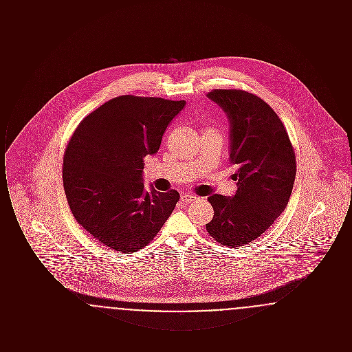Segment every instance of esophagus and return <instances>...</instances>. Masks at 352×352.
<instances>
[{
  "label": "esophagus",
  "instance_id": "obj_1",
  "mask_svg": "<svg viewBox=\"0 0 352 352\" xmlns=\"http://www.w3.org/2000/svg\"><path fill=\"white\" fill-rule=\"evenodd\" d=\"M198 199L199 198L197 195H191V194H184L181 197V201H184V203H192V201H198Z\"/></svg>",
  "mask_w": 352,
  "mask_h": 352
}]
</instances>
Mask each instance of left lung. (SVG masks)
<instances>
[{
	"mask_svg": "<svg viewBox=\"0 0 352 352\" xmlns=\"http://www.w3.org/2000/svg\"><path fill=\"white\" fill-rule=\"evenodd\" d=\"M207 98L230 121L237 190L232 197H208L214 218L206 230L234 248L264 234L283 214L296 179V154L283 121L263 99L241 89H214Z\"/></svg>",
	"mask_w": 352,
	"mask_h": 352,
	"instance_id": "1",
	"label": "left lung"
}]
</instances>
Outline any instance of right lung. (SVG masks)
Segmentation results:
<instances>
[{
  "label": "right lung",
  "mask_w": 352,
  "mask_h": 352,
  "mask_svg": "<svg viewBox=\"0 0 352 352\" xmlns=\"http://www.w3.org/2000/svg\"><path fill=\"white\" fill-rule=\"evenodd\" d=\"M186 101L118 96L89 113L63 158V186L74 218L113 251L146 247L171 215L179 194L144 187V158L154 155Z\"/></svg>",
  "instance_id": "add662e5"
}]
</instances>
